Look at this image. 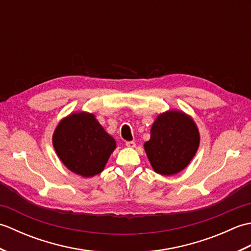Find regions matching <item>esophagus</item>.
Here are the masks:
<instances>
[{"mask_svg": "<svg viewBox=\"0 0 251 251\" xmlns=\"http://www.w3.org/2000/svg\"><path fill=\"white\" fill-rule=\"evenodd\" d=\"M126 147L127 148H130V149H134L136 147V143L134 141H127L126 142Z\"/></svg>", "mask_w": 251, "mask_h": 251, "instance_id": "obj_1", "label": "esophagus"}]
</instances>
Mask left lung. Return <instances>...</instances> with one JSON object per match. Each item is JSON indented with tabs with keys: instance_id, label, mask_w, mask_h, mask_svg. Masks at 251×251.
Returning a JSON list of instances; mask_svg holds the SVG:
<instances>
[{
	"instance_id": "obj_1",
	"label": "left lung",
	"mask_w": 251,
	"mask_h": 251,
	"mask_svg": "<svg viewBox=\"0 0 251 251\" xmlns=\"http://www.w3.org/2000/svg\"><path fill=\"white\" fill-rule=\"evenodd\" d=\"M200 131L190 115L180 110L158 114L145 151L155 173L173 176L183 170L197 152Z\"/></svg>"
}]
</instances>
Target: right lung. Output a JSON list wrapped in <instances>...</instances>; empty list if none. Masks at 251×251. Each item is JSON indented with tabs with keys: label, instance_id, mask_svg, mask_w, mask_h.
I'll use <instances>...</instances> for the list:
<instances>
[{
	"label": "right lung",
	"instance_id": "right-lung-1",
	"mask_svg": "<svg viewBox=\"0 0 251 251\" xmlns=\"http://www.w3.org/2000/svg\"><path fill=\"white\" fill-rule=\"evenodd\" d=\"M52 146L69 170L88 178L104 169L116 142L93 113L82 111L69 114L58 123Z\"/></svg>",
	"mask_w": 251,
	"mask_h": 251
}]
</instances>
